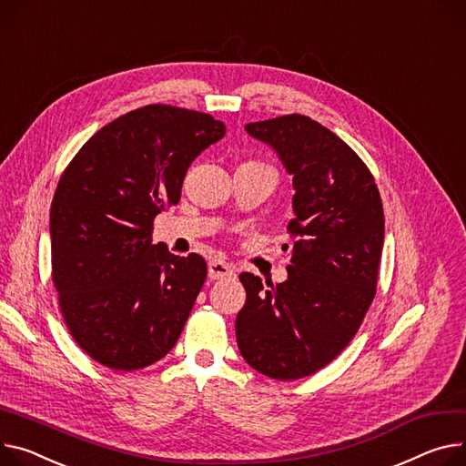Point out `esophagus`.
Here are the masks:
<instances>
[{"mask_svg": "<svg viewBox=\"0 0 466 466\" xmlns=\"http://www.w3.org/2000/svg\"><path fill=\"white\" fill-rule=\"evenodd\" d=\"M234 275H236V271L230 264H225L221 260H211L208 264V277L211 279V281H223V279H230Z\"/></svg>", "mask_w": 466, "mask_h": 466, "instance_id": "obj_1", "label": "esophagus"}]
</instances>
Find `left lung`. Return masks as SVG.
Here are the masks:
<instances>
[{"mask_svg":"<svg viewBox=\"0 0 466 466\" xmlns=\"http://www.w3.org/2000/svg\"><path fill=\"white\" fill-rule=\"evenodd\" d=\"M245 131L290 176L296 243L287 281L264 287L258 275H239L247 299L236 317L238 349L258 373L298 380L350 343L375 298L382 200L363 161L311 117L281 116Z\"/></svg>","mask_w":466,"mask_h":466,"instance_id":"obj_1","label":"left lung"}]
</instances>
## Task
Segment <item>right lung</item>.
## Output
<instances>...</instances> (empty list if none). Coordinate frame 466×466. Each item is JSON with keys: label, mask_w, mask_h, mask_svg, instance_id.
Listing matches in <instances>:
<instances>
[{"label": "right lung", "mask_w": 466, "mask_h": 466, "mask_svg": "<svg viewBox=\"0 0 466 466\" xmlns=\"http://www.w3.org/2000/svg\"><path fill=\"white\" fill-rule=\"evenodd\" d=\"M227 133L209 114L149 105L93 135L50 208L52 281L78 347L105 367L165 358L206 281L200 255L153 243V219L177 204L191 163Z\"/></svg>", "instance_id": "obj_1"}]
</instances>
